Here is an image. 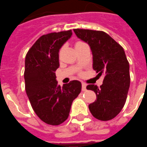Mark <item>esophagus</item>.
I'll return each mask as SVG.
<instances>
[{"mask_svg":"<svg viewBox=\"0 0 147 147\" xmlns=\"http://www.w3.org/2000/svg\"><path fill=\"white\" fill-rule=\"evenodd\" d=\"M86 86H87V85L85 83V82H82V91L86 90Z\"/></svg>","mask_w":147,"mask_h":147,"instance_id":"esophagus-1","label":"esophagus"}]
</instances>
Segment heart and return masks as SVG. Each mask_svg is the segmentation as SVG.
I'll use <instances>...</instances> for the list:
<instances>
[{
  "label": "heart",
  "instance_id": "1",
  "mask_svg": "<svg viewBox=\"0 0 147 147\" xmlns=\"http://www.w3.org/2000/svg\"><path fill=\"white\" fill-rule=\"evenodd\" d=\"M82 44H84V42H80V41H78V42H77L75 45V49H76V48H78V47L80 46V45H82ZM61 52H62V50H60V52H59V56H60V55H61Z\"/></svg>",
  "mask_w": 147,
  "mask_h": 147
}]
</instances>
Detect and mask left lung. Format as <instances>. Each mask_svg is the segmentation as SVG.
<instances>
[{"instance_id": "8db88e82", "label": "left lung", "mask_w": 147, "mask_h": 147, "mask_svg": "<svg viewBox=\"0 0 147 147\" xmlns=\"http://www.w3.org/2000/svg\"><path fill=\"white\" fill-rule=\"evenodd\" d=\"M81 40L88 43L92 54V68L104 75L102 85H88L96 100L89 105L95 119L109 121L116 117L124 106L130 86L129 63L123 47L104 31L74 29Z\"/></svg>"}]
</instances>
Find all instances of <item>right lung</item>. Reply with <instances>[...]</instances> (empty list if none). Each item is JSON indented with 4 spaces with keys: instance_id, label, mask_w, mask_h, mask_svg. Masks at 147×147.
<instances>
[{
    "instance_id": "1",
    "label": "right lung",
    "mask_w": 147,
    "mask_h": 147,
    "mask_svg": "<svg viewBox=\"0 0 147 147\" xmlns=\"http://www.w3.org/2000/svg\"><path fill=\"white\" fill-rule=\"evenodd\" d=\"M72 35V31L68 30L42 36L26 55L24 80L27 96L38 117L52 126L67 120L72 101L82 88L80 81H70L61 88L56 80L59 49Z\"/></svg>"
}]
</instances>
